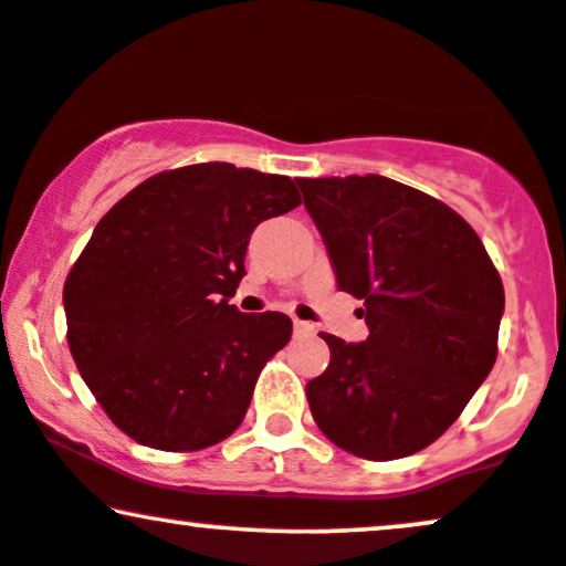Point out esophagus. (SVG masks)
Masks as SVG:
<instances>
[{
	"mask_svg": "<svg viewBox=\"0 0 566 566\" xmlns=\"http://www.w3.org/2000/svg\"><path fill=\"white\" fill-rule=\"evenodd\" d=\"M295 334L297 336H311V334H316V326L313 324H307V321H300V318H295Z\"/></svg>",
	"mask_w": 566,
	"mask_h": 566,
	"instance_id": "esophagus-1",
	"label": "esophagus"
}]
</instances>
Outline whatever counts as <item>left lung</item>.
I'll return each instance as SVG.
<instances>
[{"mask_svg":"<svg viewBox=\"0 0 566 566\" xmlns=\"http://www.w3.org/2000/svg\"><path fill=\"white\" fill-rule=\"evenodd\" d=\"M336 284L363 300L368 339L324 334L332 360L307 381L313 420L363 460L410 457L460 418L499 353L504 284L454 209L381 175L300 177Z\"/></svg>","mask_w":566,"mask_h":566,"instance_id":"obj_1","label":"left lung"}]
</instances>
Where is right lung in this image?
Returning a JSON list of instances; mask_svg holds the SVG:
<instances>
[{"instance_id":"right-lung-1","label":"right lung","mask_w":566,"mask_h":566,"mask_svg":"<svg viewBox=\"0 0 566 566\" xmlns=\"http://www.w3.org/2000/svg\"><path fill=\"white\" fill-rule=\"evenodd\" d=\"M300 203L290 177L206 161L148 177L98 221L64 282L67 345L133 441L198 452L238 431L292 321L230 297L250 232Z\"/></svg>"}]
</instances>
